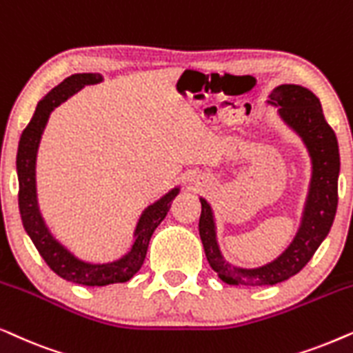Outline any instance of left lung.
<instances>
[{"mask_svg": "<svg viewBox=\"0 0 353 353\" xmlns=\"http://www.w3.org/2000/svg\"><path fill=\"white\" fill-rule=\"evenodd\" d=\"M268 105L278 108L284 124L302 139L312 159V179L294 241L278 258L258 268L234 266L224 260L216 239L213 208L200 196L199 231L206 260L219 279L231 285H274L292 278L312 260L330 234L337 210L339 145L334 130L324 119L319 98L302 85L283 83L271 92Z\"/></svg>", "mask_w": 353, "mask_h": 353, "instance_id": "left-lung-1", "label": "left lung"}]
</instances>
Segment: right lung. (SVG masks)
<instances>
[{
	"instance_id": "add662e5",
	"label": "right lung",
	"mask_w": 353,
	"mask_h": 353,
	"mask_svg": "<svg viewBox=\"0 0 353 353\" xmlns=\"http://www.w3.org/2000/svg\"><path fill=\"white\" fill-rule=\"evenodd\" d=\"M103 81L101 74H72L64 79L58 87L50 90L39 101L34 116L29 122L19 140L17 148V179H19V211H21L22 224L26 232L34 242L41 258L46 261L56 274L70 283L82 285H108L116 283H125L142 268L147 248L152 239V234L158 228L159 223L166 218L171 201L179 194V187H174L154 201L140 214L139 223L134 231V245L130 250L110 263H92L81 260L69 252L63 243L54 239L53 234L46 225L43 216L40 213L39 199H37V179H35V164L37 152L50 119L51 111L64 103L68 98L75 95L85 85H95Z\"/></svg>"
}]
</instances>
